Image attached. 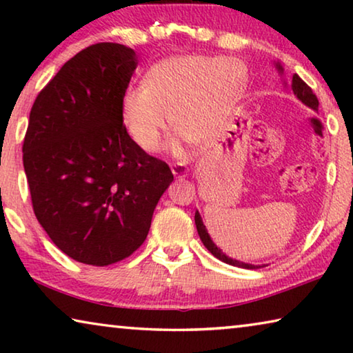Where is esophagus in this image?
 Masks as SVG:
<instances>
[{
	"instance_id": "1",
	"label": "esophagus",
	"mask_w": 353,
	"mask_h": 353,
	"mask_svg": "<svg viewBox=\"0 0 353 353\" xmlns=\"http://www.w3.org/2000/svg\"><path fill=\"white\" fill-rule=\"evenodd\" d=\"M171 171L172 174H174L176 177H187V172H188V168L185 166L183 163H171Z\"/></svg>"
}]
</instances>
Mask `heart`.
<instances>
[{"mask_svg": "<svg viewBox=\"0 0 353 353\" xmlns=\"http://www.w3.org/2000/svg\"><path fill=\"white\" fill-rule=\"evenodd\" d=\"M243 87V73L232 59H163L148 71L143 87L124 93L121 119L130 139L145 152H155L162 145L168 129L166 115L183 139L204 143L224 123ZM172 148L181 151L179 143Z\"/></svg>", "mask_w": 353, "mask_h": 353, "instance_id": "b5f03b06", "label": "heart"}]
</instances>
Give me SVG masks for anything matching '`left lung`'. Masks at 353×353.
Listing matches in <instances>:
<instances>
[{
  "instance_id": "8db88e82",
  "label": "left lung",
  "mask_w": 353,
  "mask_h": 353,
  "mask_svg": "<svg viewBox=\"0 0 353 353\" xmlns=\"http://www.w3.org/2000/svg\"><path fill=\"white\" fill-rule=\"evenodd\" d=\"M277 68H279V71H283L282 65H280V63H277ZM291 90L294 92L296 97H297L299 99H301L303 104L308 105L310 109L318 110V107H319L318 98H316V94L313 93L312 88H310V87L307 85V83L303 82L297 74H292V79H291ZM194 223H196V229H198V234H199V236H201V241L204 243V246H205L208 250H210V252H212L214 256H216V259H219L221 261L227 263V265L238 266V268H246V270H256V268H260V266L249 265V263H243V261H238V260H232V259H229V256H227L225 254H223V250L216 248V244H214V243L212 241L210 235L207 234V229H205L204 223H202V218H201L199 212H196V214H194Z\"/></svg>"
}]
</instances>
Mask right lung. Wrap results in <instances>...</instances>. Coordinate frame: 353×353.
<instances>
[{
  "instance_id": "obj_1",
  "label": "right lung",
  "mask_w": 353,
  "mask_h": 353,
  "mask_svg": "<svg viewBox=\"0 0 353 353\" xmlns=\"http://www.w3.org/2000/svg\"><path fill=\"white\" fill-rule=\"evenodd\" d=\"M137 63L132 48L88 46L46 83L29 113L23 165L34 213L52 243L85 265L134 254L174 179L123 124L121 99Z\"/></svg>"
}]
</instances>
